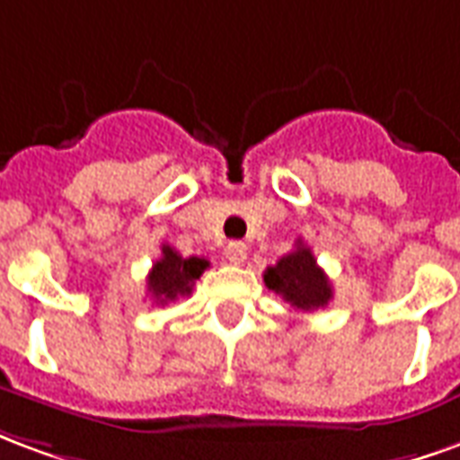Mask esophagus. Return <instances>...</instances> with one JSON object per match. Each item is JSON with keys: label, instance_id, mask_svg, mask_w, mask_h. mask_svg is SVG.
Listing matches in <instances>:
<instances>
[{"label": "esophagus", "instance_id": "obj_1", "mask_svg": "<svg viewBox=\"0 0 460 460\" xmlns=\"http://www.w3.org/2000/svg\"><path fill=\"white\" fill-rule=\"evenodd\" d=\"M246 251L249 249H246V243H243V241H229V246H226L224 253H226V259H229L234 266H239V263L246 261Z\"/></svg>", "mask_w": 460, "mask_h": 460}]
</instances>
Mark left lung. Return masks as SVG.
<instances>
[{
	"mask_svg": "<svg viewBox=\"0 0 460 460\" xmlns=\"http://www.w3.org/2000/svg\"><path fill=\"white\" fill-rule=\"evenodd\" d=\"M263 280L269 290L303 313L325 308L332 300V286L328 276L303 241H298L296 251L286 253L276 266H269Z\"/></svg>",
	"mask_w": 460,
	"mask_h": 460,
	"instance_id": "obj_1",
	"label": "left lung"
}]
</instances>
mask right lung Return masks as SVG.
<instances>
[{"label": "right lung", "mask_w": 460, "mask_h": 460, "mask_svg": "<svg viewBox=\"0 0 460 460\" xmlns=\"http://www.w3.org/2000/svg\"><path fill=\"white\" fill-rule=\"evenodd\" d=\"M209 261L199 256L184 259L172 246H162V256L152 263V270L147 273V290L160 305L177 300L180 296H190L194 288V280L199 279Z\"/></svg>", "instance_id": "obj_1"}]
</instances>
